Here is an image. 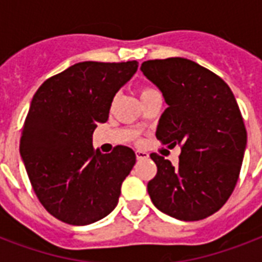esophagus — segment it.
I'll return each instance as SVG.
<instances>
[{
  "label": "esophagus",
  "instance_id": "obj_1",
  "mask_svg": "<svg viewBox=\"0 0 262 262\" xmlns=\"http://www.w3.org/2000/svg\"><path fill=\"white\" fill-rule=\"evenodd\" d=\"M136 158L137 159H147V158H149V155H148L147 152L144 151H136Z\"/></svg>",
  "mask_w": 262,
  "mask_h": 262
}]
</instances>
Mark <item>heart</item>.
Segmentation results:
<instances>
[{
    "mask_svg": "<svg viewBox=\"0 0 262 262\" xmlns=\"http://www.w3.org/2000/svg\"><path fill=\"white\" fill-rule=\"evenodd\" d=\"M156 94H159V92L155 88L149 87V85H144V87L140 88V98H141V100L151 98V96H154Z\"/></svg>",
    "mask_w": 262,
    "mask_h": 262,
    "instance_id": "obj_1",
    "label": "heart"
}]
</instances>
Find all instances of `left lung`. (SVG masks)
<instances>
[{
    "label": "left lung",
    "mask_w": 262,
    "mask_h": 262,
    "mask_svg": "<svg viewBox=\"0 0 262 262\" xmlns=\"http://www.w3.org/2000/svg\"><path fill=\"white\" fill-rule=\"evenodd\" d=\"M141 71L168 104L156 137L181 147L177 166L151 154L158 172L148 182L149 197L175 219H205L227 203L239 178L248 136L235 96L222 77L190 59H151Z\"/></svg>",
    "instance_id": "obj_1"
}]
</instances>
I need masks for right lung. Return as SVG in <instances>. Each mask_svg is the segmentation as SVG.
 <instances>
[{"label": "right lung", "mask_w": 262, "mask_h": 262, "mask_svg": "<svg viewBox=\"0 0 262 262\" xmlns=\"http://www.w3.org/2000/svg\"><path fill=\"white\" fill-rule=\"evenodd\" d=\"M137 68V61L79 62L35 92L21 129L20 155L40 204L63 223H95L118 204L135 152L117 145L100 154L92 147V133L108 119L117 91Z\"/></svg>", "instance_id": "1"}]
</instances>
